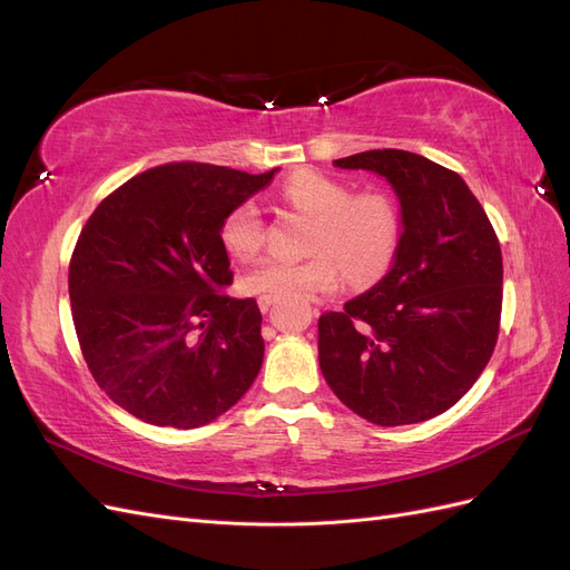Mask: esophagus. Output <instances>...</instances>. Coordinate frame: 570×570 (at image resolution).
Wrapping results in <instances>:
<instances>
[{
	"instance_id": "34e87169",
	"label": "esophagus",
	"mask_w": 570,
	"mask_h": 570,
	"mask_svg": "<svg viewBox=\"0 0 570 570\" xmlns=\"http://www.w3.org/2000/svg\"><path fill=\"white\" fill-rule=\"evenodd\" d=\"M271 304H273V299L271 297H258V308H262V312L266 314L268 308H271Z\"/></svg>"
}]
</instances>
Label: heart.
Here are the masks:
<instances>
[{
	"mask_svg": "<svg viewBox=\"0 0 570 570\" xmlns=\"http://www.w3.org/2000/svg\"><path fill=\"white\" fill-rule=\"evenodd\" d=\"M281 195L295 209L316 220L306 262L262 258L247 275L245 289L271 299H312L333 292L344 268L358 285L381 278L400 243V212L383 193H358L342 178L304 168L292 174ZM220 243L235 258H249L264 243V218L254 202L237 204L223 218Z\"/></svg>",
	"mask_w": 570,
	"mask_h": 570,
	"instance_id": "obj_1",
	"label": "heart"
}]
</instances>
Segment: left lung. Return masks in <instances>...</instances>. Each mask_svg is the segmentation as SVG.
I'll list each match as a JSON object with an SVG mask.
<instances>
[{
  "instance_id": "8db88e82",
  "label": "left lung",
  "mask_w": 570,
  "mask_h": 570,
  "mask_svg": "<svg viewBox=\"0 0 570 570\" xmlns=\"http://www.w3.org/2000/svg\"><path fill=\"white\" fill-rule=\"evenodd\" d=\"M333 166L385 178L402 233L383 278L318 318L321 373L375 425L435 419L494 352L504 268L492 223L459 174L421 154L371 149Z\"/></svg>"
}]
</instances>
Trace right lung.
I'll use <instances>...</instances> for the list:
<instances>
[{
    "label": "right lung",
    "mask_w": 570,
    "mask_h": 570,
    "mask_svg": "<svg viewBox=\"0 0 570 570\" xmlns=\"http://www.w3.org/2000/svg\"><path fill=\"white\" fill-rule=\"evenodd\" d=\"M166 164L101 202L78 237L68 295L85 361L109 400L151 425L199 428L262 371L256 299H233L220 226L273 176Z\"/></svg>",
    "instance_id": "obj_1"
}]
</instances>
